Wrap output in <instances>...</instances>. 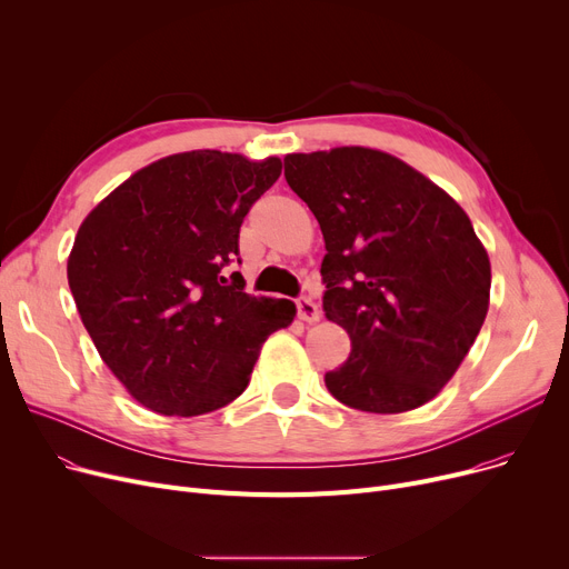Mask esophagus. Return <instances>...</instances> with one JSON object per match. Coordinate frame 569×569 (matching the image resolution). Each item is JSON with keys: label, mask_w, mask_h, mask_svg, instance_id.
Instances as JSON below:
<instances>
[{"label": "esophagus", "mask_w": 569, "mask_h": 569, "mask_svg": "<svg viewBox=\"0 0 569 569\" xmlns=\"http://www.w3.org/2000/svg\"><path fill=\"white\" fill-rule=\"evenodd\" d=\"M297 316H300V320L305 322H318L320 309L313 300H309V297H300V300H297Z\"/></svg>", "instance_id": "esophagus-1"}]
</instances>
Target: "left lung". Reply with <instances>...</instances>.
<instances>
[{
	"label": "left lung",
	"mask_w": 569,
	"mask_h": 569,
	"mask_svg": "<svg viewBox=\"0 0 569 569\" xmlns=\"http://www.w3.org/2000/svg\"><path fill=\"white\" fill-rule=\"evenodd\" d=\"M286 182L320 223L322 311L350 337L325 373L348 408L397 415L452 380L489 311L491 262L461 204L371 147L288 154Z\"/></svg>",
	"instance_id": "8db88e82"
}]
</instances>
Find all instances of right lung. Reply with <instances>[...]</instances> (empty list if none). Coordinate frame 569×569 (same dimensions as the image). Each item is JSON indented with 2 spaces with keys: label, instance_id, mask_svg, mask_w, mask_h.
<instances>
[{
  "label": "right lung",
  "instance_id": "1",
  "mask_svg": "<svg viewBox=\"0 0 569 569\" xmlns=\"http://www.w3.org/2000/svg\"><path fill=\"white\" fill-rule=\"evenodd\" d=\"M281 174L219 149L133 172L78 228L69 288L101 360L144 408L196 417L247 390L267 337L295 305L226 286L249 207Z\"/></svg>",
  "mask_w": 569,
  "mask_h": 569
}]
</instances>
